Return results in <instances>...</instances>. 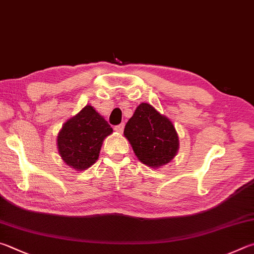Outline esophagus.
<instances>
[{"label": "esophagus", "instance_id": "1", "mask_svg": "<svg viewBox=\"0 0 254 254\" xmlns=\"http://www.w3.org/2000/svg\"><path fill=\"white\" fill-rule=\"evenodd\" d=\"M123 130H124V123L119 124V126H117V127H114V131H117V132H119V133H122Z\"/></svg>", "mask_w": 254, "mask_h": 254}]
</instances>
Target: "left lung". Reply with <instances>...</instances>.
Here are the masks:
<instances>
[{
    "instance_id": "obj_1",
    "label": "left lung",
    "mask_w": 254,
    "mask_h": 254,
    "mask_svg": "<svg viewBox=\"0 0 254 254\" xmlns=\"http://www.w3.org/2000/svg\"><path fill=\"white\" fill-rule=\"evenodd\" d=\"M124 136L143 164L160 168L171 162L179 151L173 123L149 103H141L124 127Z\"/></svg>"
}]
</instances>
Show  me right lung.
Here are the masks:
<instances>
[{
    "mask_svg": "<svg viewBox=\"0 0 254 254\" xmlns=\"http://www.w3.org/2000/svg\"><path fill=\"white\" fill-rule=\"evenodd\" d=\"M112 132L102 115L85 105L62 126L57 137L59 153L68 167L83 171L96 162L104 139Z\"/></svg>",
    "mask_w": 254,
    "mask_h": 254,
    "instance_id": "add662e5",
    "label": "right lung"
}]
</instances>
